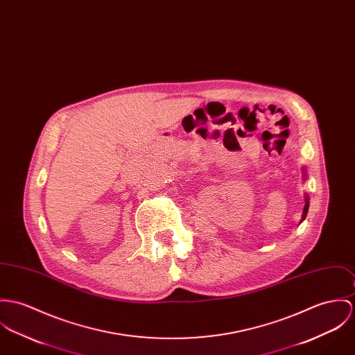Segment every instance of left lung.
<instances>
[{
  "mask_svg": "<svg viewBox=\"0 0 355 355\" xmlns=\"http://www.w3.org/2000/svg\"><path fill=\"white\" fill-rule=\"evenodd\" d=\"M302 171H304V180L306 179V169L305 166H302ZM308 209H309V195L305 193V206H304V210H302V217H301V223L305 220L306 214H308Z\"/></svg>",
  "mask_w": 355,
  "mask_h": 355,
  "instance_id": "1",
  "label": "left lung"
}]
</instances>
